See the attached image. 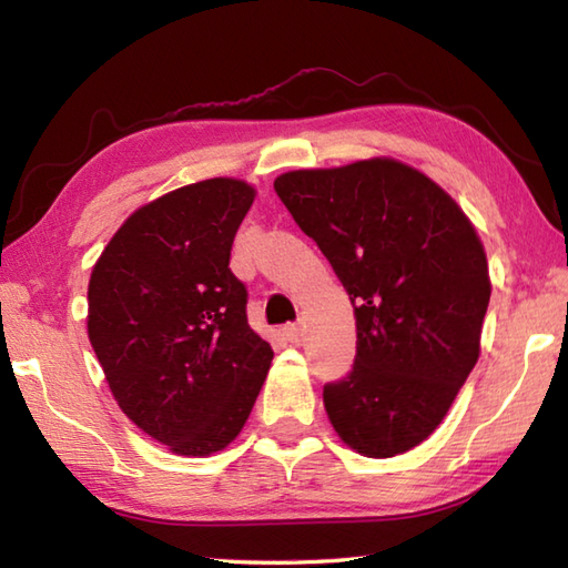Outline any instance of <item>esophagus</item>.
<instances>
[{
    "instance_id": "obj_1",
    "label": "esophagus",
    "mask_w": 568,
    "mask_h": 568,
    "mask_svg": "<svg viewBox=\"0 0 568 568\" xmlns=\"http://www.w3.org/2000/svg\"><path fill=\"white\" fill-rule=\"evenodd\" d=\"M283 334L291 344L303 342V327H300V324H287V327H283Z\"/></svg>"
}]
</instances>
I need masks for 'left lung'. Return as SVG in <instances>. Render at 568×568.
<instances>
[{
  "instance_id": "8db88e82",
  "label": "left lung",
  "mask_w": 568,
  "mask_h": 568,
  "mask_svg": "<svg viewBox=\"0 0 568 568\" xmlns=\"http://www.w3.org/2000/svg\"><path fill=\"white\" fill-rule=\"evenodd\" d=\"M352 297L356 358L324 385L339 437L371 458L439 427L478 361L486 251L446 192L390 159L293 171L273 183Z\"/></svg>"
}]
</instances>
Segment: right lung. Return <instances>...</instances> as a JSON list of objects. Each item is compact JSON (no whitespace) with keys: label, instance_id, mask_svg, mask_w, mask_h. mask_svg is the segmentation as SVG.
Instances as JSON below:
<instances>
[{"label":"right lung","instance_id":"1","mask_svg":"<svg viewBox=\"0 0 568 568\" xmlns=\"http://www.w3.org/2000/svg\"><path fill=\"white\" fill-rule=\"evenodd\" d=\"M251 202L232 178L180 187L131 214L92 268L88 334L114 400L183 456L236 437L273 361L229 268Z\"/></svg>","mask_w":568,"mask_h":568}]
</instances>
